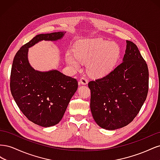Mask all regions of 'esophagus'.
Segmentation results:
<instances>
[{
  "instance_id": "esophagus-1",
  "label": "esophagus",
  "mask_w": 160,
  "mask_h": 160,
  "mask_svg": "<svg viewBox=\"0 0 160 160\" xmlns=\"http://www.w3.org/2000/svg\"><path fill=\"white\" fill-rule=\"evenodd\" d=\"M88 83V80L87 79L86 77H81V79L79 80V84H81V85H87Z\"/></svg>"
}]
</instances>
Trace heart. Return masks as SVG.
<instances>
[{
  "mask_svg": "<svg viewBox=\"0 0 160 160\" xmlns=\"http://www.w3.org/2000/svg\"><path fill=\"white\" fill-rule=\"evenodd\" d=\"M74 55L79 61L87 63V70L94 77H101L111 72L119 59L121 49L115 42L95 38L80 42L73 49ZM67 62L78 68L79 62L67 55Z\"/></svg>",
  "mask_w": 160,
  "mask_h": 160,
  "instance_id": "obj_1",
  "label": "heart"
}]
</instances>
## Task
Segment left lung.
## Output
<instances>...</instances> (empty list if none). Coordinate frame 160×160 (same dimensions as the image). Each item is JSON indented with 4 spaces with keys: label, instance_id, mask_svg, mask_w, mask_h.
<instances>
[{
    "label": "left lung",
    "instance_id": "8db88e82",
    "mask_svg": "<svg viewBox=\"0 0 160 160\" xmlns=\"http://www.w3.org/2000/svg\"><path fill=\"white\" fill-rule=\"evenodd\" d=\"M123 62L105 77L88 83L90 108L95 122L108 130L130 123L146 99L149 71L138 47L126 41Z\"/></svg>",
    "mask_w": 160,
    "mask_h": 160
}]
</instances>
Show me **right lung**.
I'll use <instances>...</instances> for the list:
<instances>
[{
    "mask_svg": "<svg viewBox=\"0 0 160 160\" xmlns=\"http://www.w3.org/2000/svg\"><path fill=\"white\" fill-rule=\"evenodd\" d=\"M65 33L56 32L35 36L21 47L12 62L10 88L13 98L27 118L42 127L59 123L78 88V82L55 69H34L28 60V48L43 40L61 39Z\"/></svg>",
    "mask_w": 160,
    "mask_h": 160,
    "instance_id": "1",
    "label": "right lung"
}]
</instances>
